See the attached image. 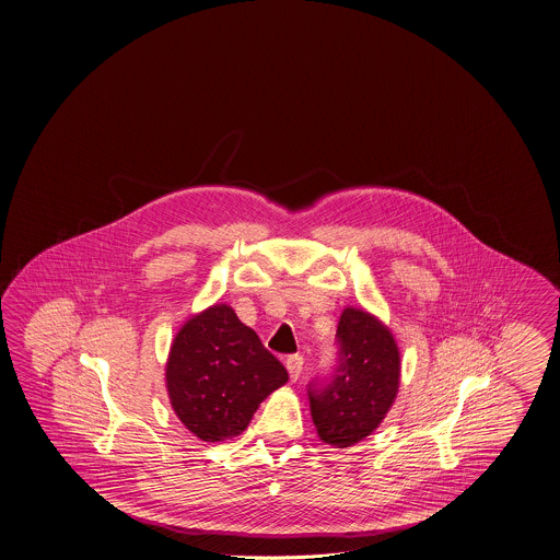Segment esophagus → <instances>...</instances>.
<instances>
[{
    "mask_svg": "<svg viewBox=\"0 0 560 560\" xmlns=\"http://www.w3.org/2000/svg\"><path fill=\"white\" fill-rule=\"evenodd\" d=\"M304 358L301 353H292L287 358L288 374L292 381H299L301 372H303Z\"/></svg>",
    "mask_w": 560,
    "mask_h": 560,
    "instance_id": "34e87169",
    "label": "esophagus"
}]
</instances>
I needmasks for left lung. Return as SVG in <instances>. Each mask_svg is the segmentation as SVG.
Here are the masks:
<instances>
[{
    "label": "left lung",
    "mask_w": 560,
    "mask_h": 560,
    "mask_svg": "<svg viewBox=\"0 0 560 560\" xmlns=\"http://www.w3.org/2000/svg\"><path fill=\"white\" fill-rule=\"evenodd\" d=\"M336 364L306 384L320 440L348 447L374 432L399 390V348L364 311L346 308L336 334Z\"/></svg>",
    "instance_id": "obj_1"
}]
</instances>
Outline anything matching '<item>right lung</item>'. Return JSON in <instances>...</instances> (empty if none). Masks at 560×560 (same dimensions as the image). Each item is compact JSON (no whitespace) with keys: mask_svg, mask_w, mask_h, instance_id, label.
<instances>
[{"mask_svg":"<svg viewBox=\"0 0 560 560\" xmlns=\"http://www.w3.org/2000/svg\"><path fill=\"white\" fill-rule=\"evenodd\" d=\"M165 378L179 421L200 440L221 442L249 425L288 372L231 306L214 304L179 329Z\"/></svg>","mask_w":560,"mask_h":560,"instance_id":"add662e5","label":"right lung"}]
</instances>
